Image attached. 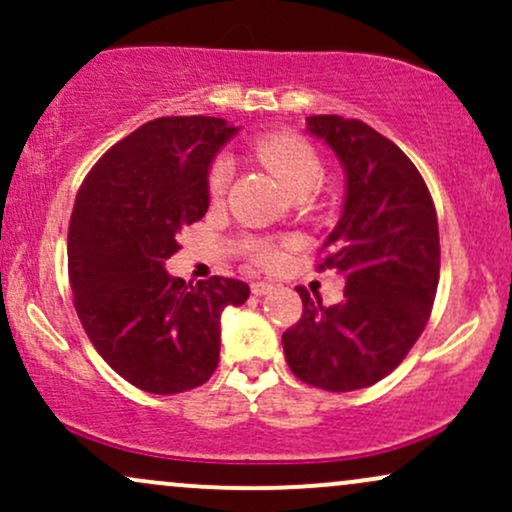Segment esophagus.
I'll list each match as a JSON object with an SVG mask.
<instances>
[{"label": "esophagus", "instance_id": "34e87169", "mask_svg": "<svg viewBox=\"0 0 512 512\" xmlns=\"http://www.w3.org/2000/svg\"><path fill=\"white\" fill-rule=\"evenodd\" d=\"M272 291L274 284H269V281H255V284H252V293H255V296H267V293Z\"/></svg>", "mask_w": 512, "mask_h": 512}]
</instances>
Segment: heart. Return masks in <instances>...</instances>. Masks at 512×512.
<instances>
[{"instance_id": "heart-1", "label": "heart", "mask_w": 512, "mask_h": 512, "mask_svg": "<svg viewBox=\"0 0 512 512\" xmlns=\"http://www.w3.org/2000/svg\"><path fill=\"white\" fill-rule=\"evenodd\" d=\"M257 158L267 166L272 173H276L289 187L291 192L305 190V187H317V182L322 178V166L320 158L313 151L305 139L296 137V134L289 132H279V134H269L264 137L262 142H257ZM233 175V163L228 161L226 156L216 158L214 166L209 170L207 178V187L211 197H221L226 192L228 182H231ZM255 257L260 262H272L276 257V252L272 245H257L255 248Z\"/></svg>"}]
</instances>
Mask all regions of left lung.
Returning a JSON list of instances; mask_svg holds the SVG:
<instances>
[{"label":"left lung","instance_id":"obj_1","mask_svg":"<svg viewBox=\"0 0 512 512\" xmlns=\"http://www.w3.org/2000/svg\"><path fill=\"white\" fill-rule=\"evenodd\" d=\"M305 122L344 168L342 216L320 269L334 267L346 286L330 308L298 289L303 315L281 344L298 380L351 392L392 373L424 332L440 274L436 207L414 163L366 122Z\"/></svg>","mask_w":512,"mask_h":512}]
</instances>
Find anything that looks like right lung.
I'll list each match as a JSON object with an SVG mask.
<instances>
[{
  "instance_id": "right-lung-1",
  "label": "right lung",
  "mask_w": 512,
  "mask_h": 512,
  "mask_svg": "<svg viewBox=\"0 0 512 512\" xmlns=\"http://www.w3.org/2000/svg\"><path fill=\"white\" fill-rule=\"evenodd\" d=\"M240 127L221 117H158L103 154L76 195L69 284L81 325L117 375L151 395L204 385L219 366L221 313L245 281L185 284L166 272L178 233L209 209V168Z\"/></svg>"
}]
</instances>
